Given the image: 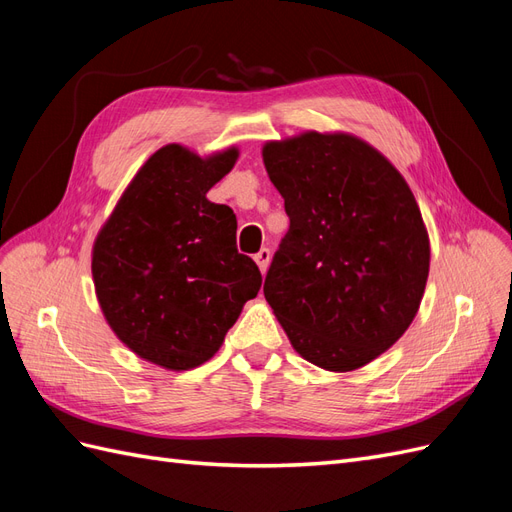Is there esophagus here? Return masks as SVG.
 Wrapping results in <instances>:
<instances>
[{
	"label": "esophagus",
	"instance_id": "esophagus-1",
	"mask_svg": "<svg viewBox=\"0 0 512 512\" xmlns=\"http://www.w3.org/2000/svg\"><path fill=\"white\" fill-rule=\"evenodd\" d=\"M254 260H256V265H258L260 273H267L269 260H271V250H269V247H262V250H260L258 254H254Z\"/></svg>",
	"mask_w": 512,
	"mask_h": 512
}]
</instances>
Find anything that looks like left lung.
Wrapping results in <instances>:
<instances>
[{"instance_id": "left-lung-1", "label": "left lung", "mask_w": 512, "mask_h": 512, "mask_svg": "<svg viewBox=\"0 0 512 512\" xmlns=\"http://www.w3.org/2000/svg\"><path fill=\"white\" fill-rule=\"evenodd\" d=\"M288 232L265 299L303 359L329 371L374 361L406 333L429 275V239L393 164L348 134L262 149Z\"/></svg>"}]
</instances>
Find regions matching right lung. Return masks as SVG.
Here are the masks:
<instances>
[{
    "mask_svg": "<svg viewBox=\"0 0 512 512\" xmlns=\"http://www.w3.org/2000/svg\"><path fill=\"white\" fill-rule=\"evenodd\" d=\"M237 149L209 160L166 145L145 162L94 245L102 312L123 344L166 369H192L220 350L262 275L237 250V218L207 192Z\"/></svg>",
    "mask_w": 512,
    "mask_h": 512,
    "instance_id": "add662e5",
    "label": "right lung"
}]
</instances>
